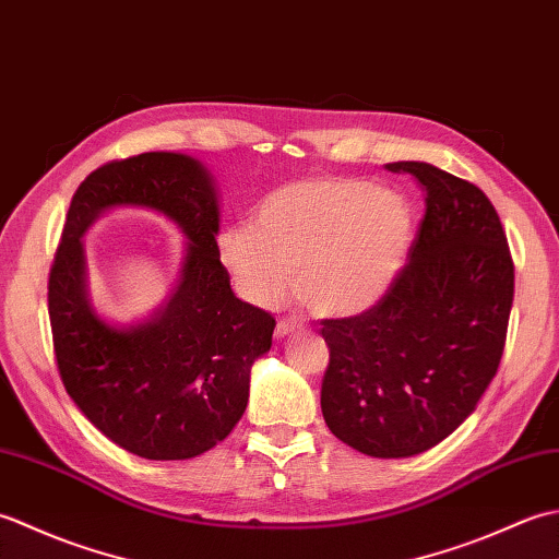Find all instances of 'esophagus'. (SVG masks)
I'll return each instance as SVG.
<instances>
[{"label": "esophagus", "instance_id": "34e87169", "mask_svg": "<svg viewBox=\"0 0 559 559\" xmlns=\"http://www.w3.org/2000/svg\"><path fill=\"white\" fill-rule=\"evenodd\" d=\"M298 329H302V322H298V319H281V322L276 324V331H273V336H276V341H283Z\"/></svg>", "mask_w": 559, "mask_h": 559}]
</instances>
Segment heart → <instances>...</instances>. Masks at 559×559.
I'll return each mask as SVG.
<instances>
[{
	"label": "heart",
	"mask_w": 559,
	"mask_h": 559,
	"mask_svg": "<svg viewBox=\"0 0 559 559\" xmlns=\"http://www.w3.org/2000/svg\"><path fill=\"white\" fill-rule=\"evenodd\" d=\"M415 216L396 189L367 180L314 177L261 201L254 223L218 235V257L237 293L276 305L293 283L312 310L355 317L384 298L406 264Z\"/></svg>",
	"instance_id": "obj_1"
}]
</instances>
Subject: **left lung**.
Masks as SVG:
<instances>
[{
    "label": "left lung",
    "mask_w": 559,
    "mask_h": 559,
    "mask_svg": "<svg viewBox=\"0 0 559 559\" xmlns=\"http://www.w3.org/2000/svg\"><path fill=\"white\" fill-rule=\"evenodd\" d=\"M425 192V218L394 286L372 310L324 319L322 413L343 444L406 459L476 411L500 367L514 264L490 199L420 160L389 163Z\"/></svg>",
    "instance_id": "1"
}]
</instances>
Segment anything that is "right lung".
Segmentation results:
<instances>
[{
  "instance_id": "obj_1",
  "label": "right lung",
  "mask_w": 559,
  "mask_h": 559,
  "mask_svg": "<svg viewBox=\"0 0 559 559\" xmlns=\"http://www.w3.org/2000/svg\"><path fill=\"white\" fill-rule=\"evenodd\" d=\"M148 207L186 235L183 269L160 308L132 325L97 314L82 235L112 207ZM218 189L204 163L153 151L108 163L76 189L50 271L47 307L67 394L115 444L151 461H185L233 432L249 374L276 319L235 298L218 257Z\"/></svg>"
}]
</instances>
